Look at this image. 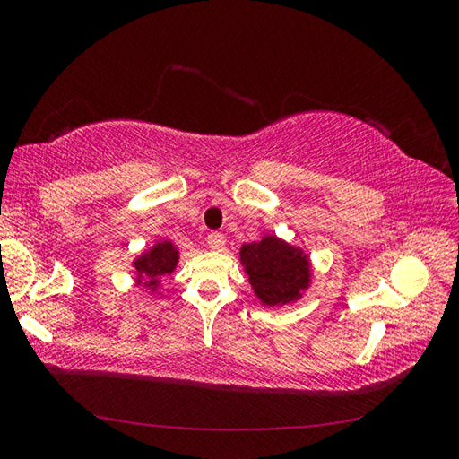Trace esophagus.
Masks as SVG:
<instances>
[{
  "label": "esophagus",
  "instance_id": "1",
  "mask_svg": "<svg viewBox=\"0 0 459 459\" xmlns=\"http://www.w3.org/2000/svg\"><path fill=\"white\" fill-rule=\"evenodd\" d=\"M206 245L214 248V251H220V248L226 245V238L218 231H211V233H208V238H206Z\"/></svg>",
  "mask_w": 459,
  "mask_h": 459
}]
</instances>
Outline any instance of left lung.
I'll return each mask as SVG.
<instances>
[{"label": "left lung", "instance_id": "8db88e82", "mask_svg": "<svg viewBox=\"0 0 459 459\" xmlns=\"http://www.w3.org/2000/svg\"><path fill=\"white\" fill-rule=\"evenodd\" d=\"M239 262L264 307H287L302 299L312 283V262L300 247L277 235L243 243Z\"/></svg>", "mask_w": 459, "mask_h": 459}]
</instances>
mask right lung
<instances>
[{"label": "right lung", "mask_w": 459, "mask_h": 459, "mask_svg": "<svg viewBox=\"0 0 459 459\" xmlns=\"http://www.w3.org/2000/svg\"><path fill=\"white\" fill-rule=\"evenodd\" d=\"M179 262L178 247L170 239H160L152 247L145 248L142 255H137L132 262L135 285L143 287L149 295H155L160 280L176 270Z\"/></svg>", "instance_id": "right-lung-1"}]
</instances>
